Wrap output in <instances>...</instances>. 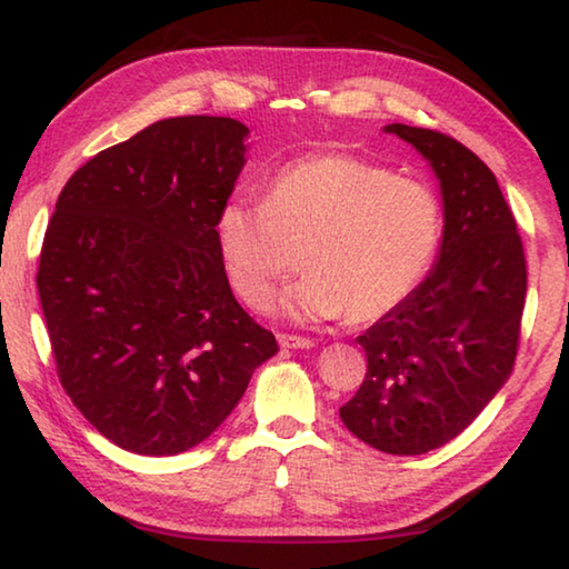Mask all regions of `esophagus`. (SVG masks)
<instances>
[{
    "mask_svg": "<svg viewBox=\"0 0 569 569\" xmlns=\"http://www.w3.org/2000/svg\"><path fill=\"white\" fill-rule=\"evenodd\" d=\"M278 343L283 349H313L316 341L306 339V336H293V333H278Z\"/></svg>",
    "mask_w": 569,
    "mask_h": 569,
    "instance_id": "esophagus-1",
    "label": "esophagus"
}]
</instances>
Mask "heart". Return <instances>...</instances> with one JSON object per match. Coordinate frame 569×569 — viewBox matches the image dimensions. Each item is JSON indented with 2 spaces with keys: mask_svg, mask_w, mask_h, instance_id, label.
Here are the masks:
<instances>
[{
  "mask_svg": "<svg viewBox=\"0 0 569 569\" xmlns=\"http://www.w3.org/2000/svg\"><path fill=\"white\" fill-rule=\"evenodd\" d=\"M439 233L435 190L346 152L288 162L263 200L233 196L216 216L230 286L256 311L298 271L301 253L308 273L283 298L298 321L389 316L427 276Z\"/></svg>",
  "mask_w": 569,
  "mask_h": 569,
  "instance_id": "obj_1",
  "label": "heart"
}]
</instances>
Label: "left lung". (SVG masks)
I'll use <instances>...</instances> for the list:
<instances>
[{
    "instance_id": "8db88e82",
    "label": "left lung",
    "mask_w": 569,
    "mask_h": 569,
    "mask_svg": "<svg viewBox=\"0 0 569 569\" xmlns=\"http://www.w3.org/2000/svg\"><path fill=\"white\" fill-rule=\"evenodd\" d=\"M435 170L445 206L437 263L359 336L366 379L339 409L387 455H427L461 435L512 373L527 296L522 238L495 172L449 134L383 128Z\"/></svg>"
}]
</instances>
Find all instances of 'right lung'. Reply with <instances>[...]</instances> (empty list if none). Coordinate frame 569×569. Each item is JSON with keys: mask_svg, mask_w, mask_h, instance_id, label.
<instances>
[{"mask_svg": "<svg viewBox=\"0 0 569 569\" xmlns=\"http://www.w3.org/2000/svg\"><path fill=\"white\" fill-rule=\"evenodd\" d=\"M246 138L233 118L152 122L84 162L47 226L37 291L62 389L134 455L206 441L278 351L230 291L216 238Z\"/></svg>", "mask_w": 569, "mask_h": 569, "instance_id": "right-lung-1", "label": "right lung"}]
</instances>
